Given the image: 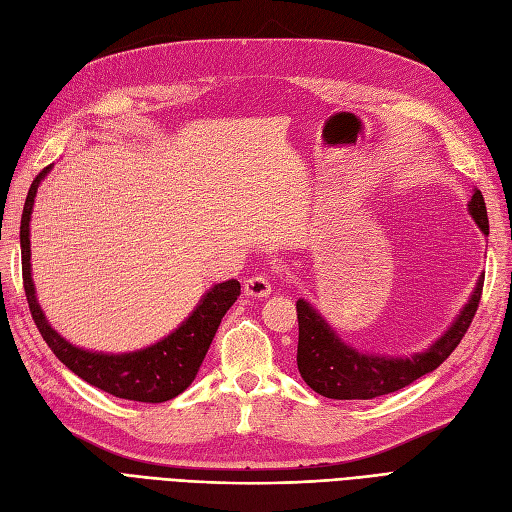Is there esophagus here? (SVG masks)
<instances>
[{"instance_id": "obj_1", "label": "esophagus", "mask_w": 512, "mask_h": 512, "mask_svg": "<svg viewBox=\"0 0 512 512\" xmlns=\"http://www.w3.org/2000/svg\"><path fill=\"white\" fill-rule=\"evenodd\" d=\"M243 290L247 297H267L271 293V282L267 275L256 273V275H252V278L245 280Z\"/></svg>"}]
</instances>
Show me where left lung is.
Instances as JSON below:
<instances>
[{
  "instance_id": "8db88e82",
  "label": "left lung",
  "mask_w": 512,
  "mask_h": 512,
  "mask_svg": "<svg viewBox=\"0 0 512 512\" xmlns=\"http://www.w3.org/2000/svg\"><path fill=\"white\" fill-rule=\"evenodd\" d=\"M469 213L474 215L480 230L489 234V217L482 193L476 189ZM485 275L478 280L476 290L461 316L441 336L431 349L420 355L396 359L375 357L357 353L355 349L340 342L334 331L314 312L308 301H297L299 321V344H297V366L303 381L314 392L336 400H370L383 394H392L405 385L420 379L426 372H433L444 359L459 347L467 334L478 310Z\"/></svg>"
}]
</instances>
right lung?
<instances>
[{"label": "right lung", "instance_id": "right-lung-1", "mask_svg": "<svg viewBox=\"0 0 512 512\" xmlns=\"http://www.w3.org/2000/svg\"><path fill=\"white\" fill-rule=\"evenodd\" d=\"M47 170L49 168H45L34 178L30 191H27L21 215L23 288L40 336L45 338L49 349L68 370H73L77 377L112 396L137 400V403H165V400L185 392L189 383L196 379L198 368L202 366V359L211 347L215 331L219 323H222L224 314L241 295V284L237 280H228L213 286L200 301V306L193 310V314L174 334L144 351L105 355L73 347L71 342H66L47 323L45 314L36 301L30 275V215L36 189Z\"/></svg>", "mask_w": 512, "mask_h": 512}]
</instances>
